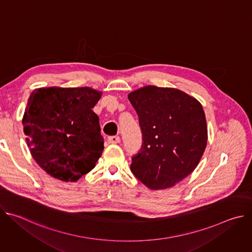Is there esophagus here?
I'll list each match as a JSON object with an SVG mask.
<instances>
[{
    "instance_id": "obj_1",
    "label": "esophagus",
    "mask_w": 252,
    "mask_h": 252,
    "mask_svg": "<svg viewBox=\"0 0 252 252\" xmlns=\"http://www.w3.org/2000/svg\"><path fill=\"white\" fill-rule=\"evenodd\" d=\"M107 141L112 145H116V143H120L121 142V137L119 135H113V136H109L107 137Z\"/></svg>"
}]
</instances>
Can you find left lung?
<instances>
[{
    "label": "left lung",
    "mask_w": 252,
    "mask_h": 252,
    "mask_svg": "<svg viewBox=\"0 0 252 252\" xmlns=\"http://www.w3.org/2000/svg\"><path fill=\"white\" fill-rule=\"evenodd\" d=\"M142 134L130 170L151 189L173 187L197 166L206 147L202 105L171 88L148 86L128 94Z\"/></svg>",
    "instance_id": "1"
}]
</instances>
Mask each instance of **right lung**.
Here are the masks:
<instances>
[{
    "mask_svg": "<svg viewBox=\"0 0 252 252\" xmlns=\"http://www.w3.org/2000/svg\"><path fill=\"white\" fill-rule=\"evenodd\" d=\"M100 92L91 88H42L32 93L23 119L32 157L47 173L77 182L103 151L99 119L93 107Z\"/></svg>",
    "mask_w": 252,
    "mask_h": 252,
    "instance_id": "obj_1",
    "label": "right lung"
}]
</instances>
